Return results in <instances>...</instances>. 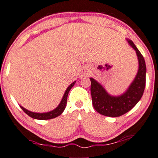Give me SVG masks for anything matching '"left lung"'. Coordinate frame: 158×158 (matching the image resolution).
Returning a JSON list of instances; mask_svg holds the SVG:
<instances>
[{
	"instance_id": "left-lung-1",
	"label": "left lung",
	"mask_w": 158,
	"mask_h": 158,
	"mask_svg": "<svg viewBox=\"0 0 158 158\" xmlns=\"http://www.w3.org/2000/svg\"><path fill=\"white\" fill-rule=\"evenodd\" d=\"M127 41L136 51L139 69L134 80L131 82L125 92L119 96H112L106 91L98 81L90 78L94 108L100 114L108 117H118L132 110L140 100L145 90L146 75L145 59L133 41L128 39Z\"/></svg>"
}]
</instances>
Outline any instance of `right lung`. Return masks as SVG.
<instances>
[{
	"label": "right lung",
	"mask_w": 158,
	"mask_h": 158,
	"mask_svg": "<svg viewBox=\"0 0 158 158\" xmlns=\"http://www.w3.org/2000/svg\"><path fill=\"white\" fill-rule=\"evenodd\" d=\"M75 83H76V81L73 83H71L70 85H69V87L67 88V90L65 91V93L64 94V96L61 99V101L60 102L59 105H58L55 110L50 111V112H43V113H38V112H31V111L26 110V109L24 108V107L21 106L20 107L27 115H29L30 117L33 118L34 119H38V120H48V119L55 118L59 116L60 114L64 112V110H65L66 105H67V96H68L69 91H70V90L73 88V86L74 85Z\"/></svg>",
	"instance_id": "1"
}]
</instances>
